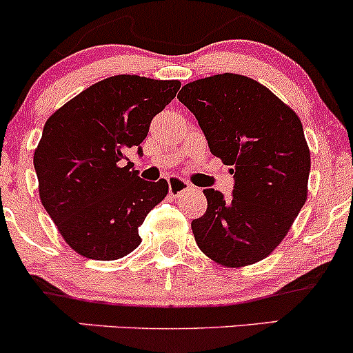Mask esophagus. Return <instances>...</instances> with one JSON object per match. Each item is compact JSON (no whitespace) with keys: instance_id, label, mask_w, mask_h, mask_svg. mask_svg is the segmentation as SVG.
I'll list each match as a JSON object with an SVG mask.
<instances>
[{"instance_id":"obj_1","label":"esophagus","mask_w":353,"mask_h":353,"mask_svg":"<svg viewBox=\"0 0 353 353\" xmlns=\"http://www.w3.org/2000/svg\"><path fill=\"white\" fill-rule=\"evenodd\" d=\"M168 183H169V192L172 196H181V194H184L185 191H189V189H191V184L179 176H170L168 179Z\"/></svg>"}]
</instances>
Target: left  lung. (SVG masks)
Instances as JSON below:
<instances>
[{
    "label": "left lung",
    "instance_id": "1",
    "mask_svg": "<svg viewBox=\"0 0 353 353\" xmlns=\"http://www.w3.org/2000/svg\"><path fill=\"white\" fill-rule=\"evenodd\" d=\"M177 99L234 174L231 199L204 189L208 209L191 223L197 246L224 266L265 259L307 201L310 150L300 119L265 85L236 73L184 85Z\"/></svg>",
    "mask_w": 353,
    "mask_h": 353
}]
</instances>
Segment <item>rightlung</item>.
<instances>
[{
	"label": "right lung",
	"mask_w": 353,
	"mask_h": 353,
	"mask_svg": "<svg viewBox=\"0 0 353 353\" xmlns=\"http://www.w3.org/2000/svg\"><path fill=\"white\" fill-rule=\"evenodd\" d=\"M177 80L115 75L94 83L46 120L33 156L40 199L67 245L110 261L141 245L139 226L169 192L165 179L139 177L152 119L179 90Z\"/></svg>",
	"instance_id": "add662e5"
}]
</instances>
